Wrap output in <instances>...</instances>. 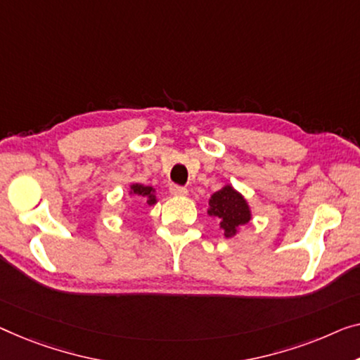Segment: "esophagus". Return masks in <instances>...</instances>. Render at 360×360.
<instances>
[{
  "mask_svg": "<svg viewBox=\"0 0 360 360\" xmlns=\"http://www.w3.org/2000/svg\"><path fill=\"white\" fill-rule=\"evenodd\" d=\"M169 192L173 195H186L187 194V189L184 186H178V184H171L169 186Z\"/></svg>",
  "mask_w": 360,
  "mask_h": 360,
  "instance_id": "esophagus-1",
  "label": "esophagus"
}]
</instances>
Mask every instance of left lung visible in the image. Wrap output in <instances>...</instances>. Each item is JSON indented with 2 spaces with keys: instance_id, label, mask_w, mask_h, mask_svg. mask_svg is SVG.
<instances>
[{
  "instance_id": "obj_1",
  "label": "left lung",
  "mask_w": 360,
  "mask_h": 360,
  "mask_svg": "<svg viewBox=\"0 0 360 360\" xmlns=\"http://www.w3.org/2000/svg\"><path fill=\"white\" fill-rule=\"evenodd\" d=\"M208 214L221 219L224 238H233L243 224L250 221V210L244 197L236 192L231 186H224L221 191L214 192L210 198Z\"/></svg>"
}]
</instances>
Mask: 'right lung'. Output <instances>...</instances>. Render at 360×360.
I'll use <instances>...</instances> for the list:
<instances>
[{
	"instance_id": "obj_1",
	"label": "right lung",
	"mask_w": 360,
	"mask_h": 360,
	"mask_svg": "<svg viewBox=\"0 0 360 360\" xmlns=\"http://www.w3.org/2000/svg\"><path fill=\"white\" fill-rule=\"evenodd\" d=\"M131 189H132V194L147 198L148 205H153V203L157 202V198H155V195H153V187L142 186V184H132Z\"/></svg>"
}]
</instances>
